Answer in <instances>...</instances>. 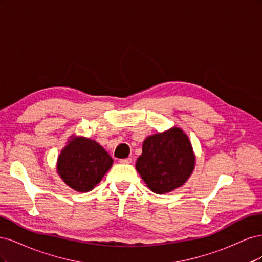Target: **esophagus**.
Wrapping results in <instances>:
<instances>
[{"mask_svg": "<svg viewBox=\"0 0 262 262\" xmlns=\"http://www.w3.org/2000/svg\"><path fill=\"white\" fill-rule=\"evenodd\" d=\"M121 164H131L132 163V158L131 157H126V158H121V160H119Z\"/></svg>", "mask_w": 262, "mask_h": 262, "instance_id": "esophagus-1", "label": "esophagus"}]
</instances>
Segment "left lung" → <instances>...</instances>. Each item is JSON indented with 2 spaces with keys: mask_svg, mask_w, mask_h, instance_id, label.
<instances>
[{
  "mask_svg": "<svg viewBox=\"0 0 262 262\" xmlns=\"http://www.w3.org/2000/svg\"><path fill=\"white\" fill-rule=\"evenodd\" d=\"M193 166L191 144L179 128L148 137L136 164L142 179L157 194L170 192L184 185Z\"/></svg>",
  "mask_w": 262,
  "mask_h": 262,
  "instance_id": "1",
  "label": "left lung"
}]
</instances>
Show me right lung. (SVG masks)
<instances>
[{
  "instance_id": "add662e5",
  "label": "right lung",
  "mask_w": 262,
  "mask_h": 262,
  "mask_svg": "<svg viewBox=\"0 0 262 262\" xmlns=\"http://www.w3.org/2000/svg\"><path fill=\"white\" fill-rule=\"evenodd\" d=\"M112 165V156L97 142L85 138L71 140L58 158L59 175L80 192L94 189Z\"/></svg>"
}]
</instances>
